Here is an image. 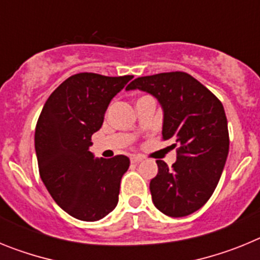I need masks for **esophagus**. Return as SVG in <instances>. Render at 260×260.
<instances>
[{
    "label": "esophagus",
    "instance_id": "obj_1",
    "mask_svg": "<svg viewBox=\"0 0 260 260\" xmlns=\"http://www.w3.org/2000/svg\"><path fill=\"white\" fill-rule=\"evenodd\" d=\"M130 161H132L133 164H137V162L142 161V157L141 156H132V157H130Z\"/></svg>",
    "mask_w": 260,
    "mask_h": 260
}]
</instances>
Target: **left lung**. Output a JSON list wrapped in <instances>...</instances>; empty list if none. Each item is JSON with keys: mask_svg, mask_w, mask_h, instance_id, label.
<instances>
[{"mask_svg": "<svg viewBox=\"0 0 260 260\" xmlns=\"http://www.w3.org/2000/svg\"><path fill=\"white\" fill-rule=\"evenodd\" d=\"M139 89L162 109V139H173L177 160L172 168L157 160L150 182L155 207L171 217L198 211L219 183L229 152L228 121L220 100L182 71L137 78L126 91Z\"/></svg>", "mask_w": 260, "mask_h": 260, "instance_id": "1", "label": "left lung"}]
</instances>
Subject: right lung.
Returning <instances> with one entry per match:
<instances>
[{"label":"right lung","instance_id":"add662e5","mask_svg":"<svg viewBox=\"0 0 260 260\" xmlns=\"http://www.w3.org/2000/svg\"><path fill=\"white\" fill-rule=\"evenodd\" d=\"M132 79L73 75L53 91L39 117L35 150L41 180L59 207L78 220L98 221L118 203L130 160L123 155L95 157L89 146L112 99Z\"/></svg>","mask_w":260,"mask_h":260}]
</instances>
